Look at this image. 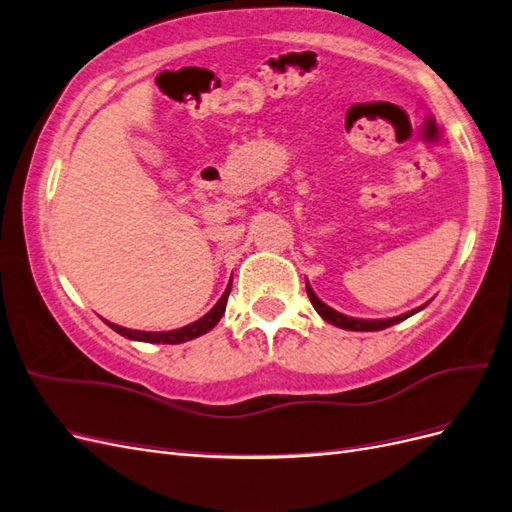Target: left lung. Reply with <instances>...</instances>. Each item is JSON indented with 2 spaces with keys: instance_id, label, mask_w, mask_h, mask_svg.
Wrapping results in <instances>:
<instances>
[{
  "instance_id": "1",
  "label": "left lung",
  "mask_w": 512,
  "mask_h": 512,
  "mask_svg": "<svg viewBox=\"0 0 512 512\" xmlns=\"http://www.w3.org/2000/svg\"><path fill=\"white\" fill-rule=\"evenodd\" d=\"M307 297H309V301H312V305L316 307V312H318L324 320L335 324V327H339V329H348V331H380V329H386V327H393V324L410 318L412 314L421 312V309L425 307V305H423V307H418V309H412V312H408V314H401V316H395V318H386V320H361V318H350V316H344V314L335 312L333 307H329L327 303H322V301L316 297L314 290L309 288V284H307Z\"/></svg>"
}]
</instances>
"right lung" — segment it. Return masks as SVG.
<instances>
[{"label": "right lung", "instance_id": "right-lung-1", "mask_svg": "<svg viewBox=\"0 0 512 512\" xmlns=\"http://www.w3.org/2000/svg\"><path fill=\"white\" fill-rule=\"evenodd\" d=\"M230 286L232 282L228 284L226 292L222 294V299L213 305L211 312H207L203 318L188 324V327H181V329H175V331H164V333H147V331H134V329H123L119 327V324H113V322H106L108 327H111L113 331H117L119 335L128 337V339H134V342H147V344H183L188 342V339H194V337H200L205 335L207 331H211L215 324L220 322V318L224 316V309H226V301H228V294H230Z\"/></svg>", "mask_w": 512, "mask_h": 512}]
</instances>
